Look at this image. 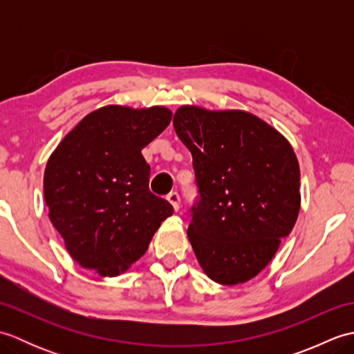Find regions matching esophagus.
<instances>
[{
    "label": "esophagus",
    "instance_id": "1",
    "mask_svg": "<svg viewBox=\"0 0 354 354\" xmlns=\"http://www.w3.org/2000/svg\"><path fill=\"white\" fill-rule=\"evenodd\" d=\"M167 201L173 205V208H175V212H178V209H179V204H181V196H179V193H178V192L169 193V194H167Z\"/></svg>",
    "mask_w": 354,
    "mask_h": 354
}]
</instances>
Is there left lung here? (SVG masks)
I'll return each mask as SVG.
<instances>
[{
	"label": "left lung",
	"mask_w": 354,
	"mask_h": 354,
	"mask_svg": "<svg viewBox=\"0 0 354 354\" xmlns=\"http://www.w3.org/2000/svg\"><path fill=\"white\" fill-rule=\"evenodd\" d=\"M176 135L192 152L198 198L189 240L221 284L251 280L272 260L299 213V165L281 133L243 111L183 106Z\"/></svg>",
	"instance_id": "8db88e82"
}]
</instances>
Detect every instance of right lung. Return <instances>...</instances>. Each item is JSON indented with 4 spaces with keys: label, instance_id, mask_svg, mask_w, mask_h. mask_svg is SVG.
I'll list each match as a JSON object with an SVG mask.
<instances>
[{
    "label": "right lung",
    "instance_id": "add662e5",
    "mask_svg": "<svg viewBox=\"0 0 354 354\" xmlns=\"http://www.w3.org/2000/svg\"><path fill=\"white\" fill-rule=\"evenodd\" d=\"M171 120L167 108L104 106L88 114L50 156L44 175L53 227L82 268L117 275L147 251L173 214L149 190L141 149Z\"/></svg>",
    "mask_w": 354,
    "mask_h": 354
}]
</instances>
